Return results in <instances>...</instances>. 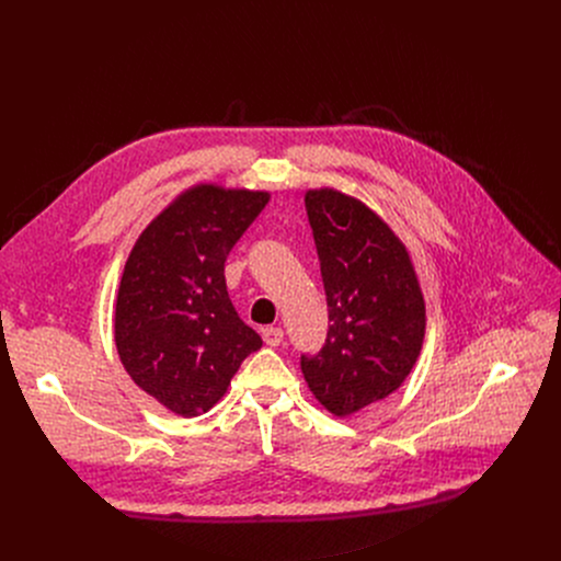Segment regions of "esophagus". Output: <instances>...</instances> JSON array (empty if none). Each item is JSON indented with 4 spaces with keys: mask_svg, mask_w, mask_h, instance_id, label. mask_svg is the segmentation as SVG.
<instances>
[{
    "mask_svg": "<svg viewBox=\"0 0 561 561\" xmlns=\"http://www.w3.org/2000/svg\"><path fill=\"white\" fill-rule=\"evenodd\" d=\"M262 337L268 346H279L284 342V331L279 327H268L262 331Z\"/></svg>",
    "mask_w": 561,
    "mask_h": 561,
    "instance_id": "esophagus-1",
    "label": "esophagus"
}]
</instances>
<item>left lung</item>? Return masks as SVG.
<instances>
[{
    "label": "left lung",
    "instance_id": "obj_1",
    "mask_svg": "<svg viewBox=\"0 0 561 561\" xmlns=\"http://www.w3.org/2000/svg\"><path fill=\"white\" fill-rule=\"evenodd\" d=\"M329 333L317 355H301L314 399L337 417L379 402L413 370L426 306L407 247L366 204L333 188L306 193Z\"/></svg>",
    "mask_w": 561,
    "mask_h": 561
}]
</instances>
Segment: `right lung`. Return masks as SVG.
Returning <instances> with one entry per match:
<instances>
[{
  "instance_id": "right-lung-1",
  "label": "right lung",
  "mask_w": 561,
  "mask_h": 561,
  "mask_svg": "<svg viewBox=\"0 0 561 561\" xmlns=\"http://www.w3.org/2000/svg\"><path fill=\"white\" fill-rule=\"evenodd\" d=\"M264 191L199 184L135 242L117 290L115 344L130 379L182 417L213 409L262 337L239 319L224 264Z\"/></svg>"
}]
</instances>
